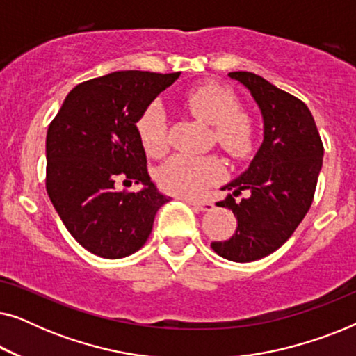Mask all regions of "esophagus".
<instances>
[{"mask_svg": "<svg viewBox=\"0 0 356 356\" xmlns=\"http://www.w3.org/2000/svg\"><path fill=\"white\" fill-rule=\"evenodd\" d=\"M183 201L189 204V206L196 207L197 211H212L213 209V204L211 201H197V199H191V197H183Z\"/></svg>", "mask_w": 356, "mask_h": 356, "instance_id": "1", "label": "esophagus"}]
</instances>
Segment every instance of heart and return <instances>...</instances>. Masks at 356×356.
Masks as SVG:
<instances>
[{
    "mask_svg": "<svg viewBox=\"0 0 356 356\" xmlns=\"http://www.w3.org/2000/svg\"><path fill=\"white\" fill-rule=\"evenodd\" d=\"M186 106L194 116L213 126L217 144L235 159H245L254 145V126L248 116L238 113L240 105L232 92L222 86L207 84L186 95ZM138 133L145 152L154 157L167 150L165 113L162 106L150 105L138 123ZM225 175L223 162L216 155L178 154L159 170V183L165 191L181 196H199Z\"/></svg>",
    "mask_w": 356,
    "mask_h": 356,
    "instance_id": "b5f03b06",
    "label": "heart"
}]
</instances>
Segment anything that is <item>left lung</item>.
<instances>
[{
	"label": "left lung",
	"instance_id": "obj_1",
	"mask_svg": "<svg viewBox=\"0 0 356 356\" xmlns=\"http://www.w3.org/2000/svg\"><path fill=\"white\" fill-rule=\"evenodd\" d=\"M228 76L250 92L259 108L262 143L250 167L222 188L232 194L217 202L235 213V235L211 246L228 261L251 262L279 250L309 211L324 147L303 102L252 72ZM241 191L250 196L238 203L234 197Z\"/></svg>",
	"mask_w": 356,
	"mask_h": 356
}]
</instances>
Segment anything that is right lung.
Instances as JSON below:
<instances>
[{
  "label": "right lung",
  "mask_w": 356,
  "mask_h": 356,
  "mask_svg": "<svg viewBox=\"0 0 356 356\" xmlns=\"http://www.w3.org/2000/svg\"><path fill=\"white\" fill-rule=\"evenodd\" d=\"M179 72L115 71L76 86L47 133V191L67 232L105 259L133 254L147 241L170 197L150 179L138 123ZM140 184L138 193L115 189Z\"/></svg>",
  "instance_id": "obj_1"
}]
</instances>
